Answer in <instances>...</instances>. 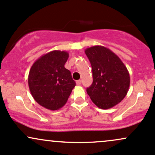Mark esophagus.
<instances>
[{
  "mask_svg": "<svg viewBox=\"0 0 155 155\" xmlns=\"http://www.w3.org/2000/svg\"><path fill=\"white\" fill-rule=\"evenodd\" d=\"M76 84H77V85H81V80H78V81H76Z\"/></svg>",
  "mask_w": 155,
  "mask_h": 155,
  "instance_id": "obj_1",
  "label": "esophagus"
}]
</instances>
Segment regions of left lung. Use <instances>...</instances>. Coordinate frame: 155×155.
<instances>
[{
  "instance_id": "left-lung-1",
  "label": "left lung",
  "mask_w": 155,
  "mask_h": 155,
  "mask_svg": "<svg viewBox=\"0 0 155 155\" xmlns=\"http://www.w3.org/2000/svg\"><path fill=\"white\" fill-rule=\"evenodd\" d=\"M85 53L91 63L93 76L87 94L100 109L112 108L129 91L130 76L127 68L117 54L105 46H91Z\"/></svg>"
}]
</instances>
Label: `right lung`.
I'll use <instances>...</instances> for the list:
<instances>
[{
	"label": "right lung",
	"mask_w": 155,
	"mask_h": 155,
	"mask_svg": "<svg viewBox=\"0 0 155 155\" xmlns=\"http://www.w3.org/2000/svg\"><path fill=\"white\" fill-rule=\"evenodd\" d=\"M69 58L66 51L54 50L39 58L31 66L28 77L35 101L49 110H58L66 104L75 82L64 67Z\"/></svg>",
	"instance_id": "right-lung-1"
}]
</instances>
